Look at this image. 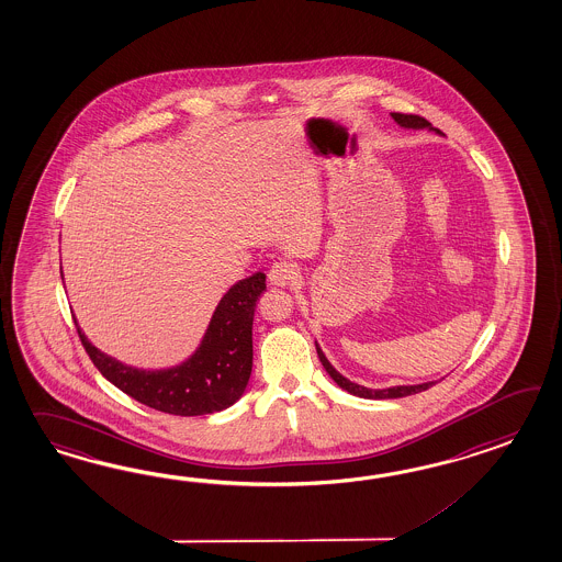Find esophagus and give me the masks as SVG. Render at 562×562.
Segmentation results:
<instances>
[{"instance_id": "34e87169", "label": "esophagus", "mask_w": 562, "mask_h": 562, "mask_svg": "<svg viewBox=\"0 0 562 562\" xmlns=\"http://www.w3.org/2000/svg\"><path fill=\"white\" fill-rule=\"evenodd\" d=\"M295 279H297V267L293 262H274L269 271V281L277 288H288L291 283H295Z\"/></svg>"}]
</instances>
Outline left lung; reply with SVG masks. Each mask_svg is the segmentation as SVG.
I'll list each match as a JSON object with an SVG mask.
<instances>
[{
  "instance_id": "8db88e82",
  "label": "left lung",
  "mask_w": 562,
  "mask_h": 562,
  "mask_svg": "<svg viewBox=\"0 0 562 562\" xmlns=\"http://www.w3.org/2000/svg\"><path fill=\"white\" fill-rule=\"evenodd\" d=\"M391 117L394 119V123H396L398 127H403V130H427L435 131L437 135H441V131L431 127V123H429L427 119L417 117V115H403V113H391ZM315 350H317L319 362L326 368L329 379L334 380L339 389L350 392L353 396H360V398H370V401L403 398V396H411V394L427 391V389H431L432 384L439 382V380H431V382H420V384H398V386H389V389H368L364 384H358V382L346 379L344 374H339L338 370L327 360L326 353L319 348L317 341H315Z\"/></svg>"
}]
</instances>
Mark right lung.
I'll return each instance as SVG.
<instances>
[{
  "instance_id": "add662e5",
  "label": "right lung",
  "mask_w": 562,
  "mask_h": 562,
  "mask_svg": "<svg viewBox=\"0 0 562 562\" xmlns=\"http://www.w3.org/2000/svg\"><path fill=\"white\" fill-rule=\"evenodd\" d=\"M60 277L63 267H60ZM267 274L240 279L224 293L196 350L168 368H137L101 352L85 336L75 317L80 341L92 364L119 391L161 413L198 417L221 413L247 391L252 372V319Z\"/></svg>"
}]
</instances>
